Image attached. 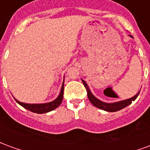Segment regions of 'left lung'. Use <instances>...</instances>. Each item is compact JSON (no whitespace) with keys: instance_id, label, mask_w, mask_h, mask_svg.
<instances>
[{"instance_id":"1","label":"left lung","mask_w":150,"mask_h":150,"mask_svg":"<svg viewBox=\"0 0 150 150\" xmlns=\"http://www.w3.org/2000/svg\"><path fill=\"white\" fill-rule=\"evenodd\" d=\"M129 36L131 38H132V35H129ZM82 81H83V83L85 88H86V90H87V92H88V97L91 104H93L95 107L98 108H100V109L107 111V112H111L121 110L122 108L127 107L129 104H131L132 101H134L136 99H137V97L138 96L139 93H140V91H139L133 97L129 98V99H127V100H125L118 101V102H115V103H105V102H103V101L100 100L99 99H97L96 96H94L93 94L91 92V91H90L89 88H88L87 83H86L84 80H83V79H82Z\"/></svg>"}]
</instances>
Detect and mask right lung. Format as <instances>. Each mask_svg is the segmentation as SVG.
I'll use <instances>...</instances> for the list:
<instances>
[{"instance_id": "right-lung-1", "label": "right lung", "mask_w": 150, "mask_h": 150, "mask_svg": "<svg viewBox=\"0 0 150 150\" xmlns=\"http://www.w3.org/2000/svg\"><path fill=\"white\" fill-rule=\"evenodd\" d=\"M63 91H64V81L62 83V88H61V91L59 93V96L56 98L54 100L51 101L50 103H46V104H25V103H22L18 101V100L15 99V100L18 102V104L21 105L22 107L26 108L27 110L33 112L38 113V114H42V113H46L48 112L55 109L56 108H58L61 104L63 99Z\"/></svg>"}]
</instances>
